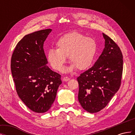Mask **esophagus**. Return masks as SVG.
I'll return each instance as SVG.
<instances>
[{
  "mask_svg": "<svg viewBox=\"0 0 135 135\" xmlns=\"http://www.w3.org/2000/svg\"><path fill=\"white\" fill-rule=\"evenodd\" d=\"M62 80H63V81H67L70 80V78H68V77H67V76H65V77L63 78Z\"/></svg>",
  "mask_w": 135,
  "mask_h": 135,
  "instance_id": "esophagus-1",
  "label": "esophagus"
}]
</instances>
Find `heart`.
<instances>
[{"label":"heart","mask_w":135,"mask_h":135,"mask_svg":"<svg viewBox=\"0 0 135 135\" xmlns=\"http://www.w3.org/2000/svg\"><path fill=\"white\" fill-rule=\"evenodd\" d=\"M57 48H52L47 52V59L51 66L61 71L69 56L71 65L66 72L77 68L84 70L92 65L97 51L96 40L77 31H73L60 37L56 43Z\"/></svg>","instance_id":"obj_1"}]
</instances>
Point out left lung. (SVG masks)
I'll return each instance as SVG.
<instances>
[{"instance_id": "left-lung-1", "label": "left lung", "mask_w": 135, "mask_h": 135, "mask_svg": "<svg viewBox=\"0 0 135 135\" xmlns=\"http://www.w3.org/2000/svg\"><path fill=\"white\" fill-rule=\"evenodd\" d=\"M105 47L93 66L77 78L78 101L85 111L100 112L108 105L119 89L123 56L119 47L103 33Z\"/></svg>"}]
</instances>
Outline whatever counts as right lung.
<instances>
[{"mask_svg": "<svg viewBox=\"0 0 135 135\" xmlns=\"http://www.w3.org/2000/svg\"><path fill=\"white\" fill-rule=\"evenodd\" d=\"M51 28L26 35L17 43L11 59V72L17 95L32 111L50 109L62 83L61 75L49 68L43 44Z\"/></svg>", "mask_w": 135, "mask_h": 135, "instance_id": "add662e5", "label": "right lung"}]
</instances>
